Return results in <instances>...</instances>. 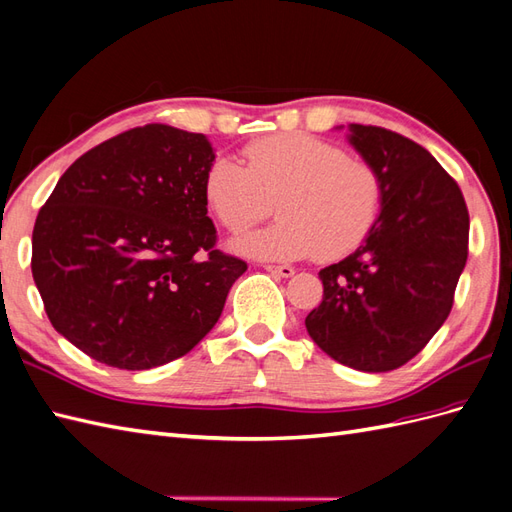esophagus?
<instances>
[{"instance_id": "obj_1", "label": "esophagus", "mask_w": 512, "mask_h": 512, "mask_svg": "<svg viewBox=\"0 0 512 512\" xmlns=\"http://www.w3.org/2000/svg\"><path fill=\"white\" fill-rule=\"evenodd\" d=\"M265 269L273 273V276H280V278H291L295 273V269L289 265H265Z\"/></svg>"}]
</instances>
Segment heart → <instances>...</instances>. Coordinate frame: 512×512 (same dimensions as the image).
<instances>
[{
	"mask_svg": "<svg viewBox=\"0 0 512 512\" xmlns=\"http://www.w3.org/2000/svg\"><path fill=\"white\" fill-rule=\"evenodd\" d=\"M245 165L219 156L206 171L210 210L232 232L280 221L232 241L258 260L343 258L367 239L382 204V182L369 162L306 132H280L247 143Z\"/></svg>",
	"mask_w": 512,
	"mask_h": 512,
	"instance_id": "1",
	"label": "heart"
}]
</instances>
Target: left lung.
I'll return each instance as SVG.
<instances>
[{"instance_id": "8db88e82", "label": "left lung", "mask_w": 512, "mask_h": 512, "mask_svg": "<svg viewBox=\"0 0 512 512\" xmlns=\"http://www.w3.org/2000/svg\"><path fill=\"white\" fill-rule=\"evenodd\" d=\"M347 132L380 176V215L354 254L319 271L323 299L306 330L336 363L380 373L417 356L450 315L469 213L428 149L376 126L350 123Z\"/></svg>"}]
</instances>
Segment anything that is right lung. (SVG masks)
Instances as JSON below:
<instances>
[{"label": "right lung", "mask_w": 512, "mask_h": 512, "mask_svg": "<svg viewBox=\"0 0 512 512\" xmlns=\"http://www.w3.org/2000/svg\"><path fill=\"white\" fill-rule=\"evenodd\" d=\"M204 134L149 123L62 173L34 223L32 276L69 343L108 367L152 369L204 339L247 265L215 249Z\"/></svg>", "instance_id": "add662e5"}]
</instances>
